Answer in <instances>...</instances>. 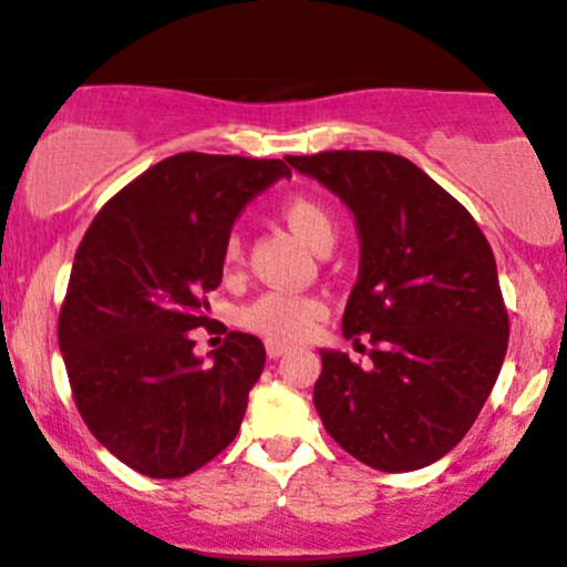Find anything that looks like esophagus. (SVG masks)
<instances>
[{"label": "esophagus", "mask_w": 567, "mask_h": 567, "mask_svg": "<svg viewBox=\"0 0 567 567\" xmlns=\"http://www.w3.org/2000/svg\"><path fill=\"white\" fill-rule=\"evenodd\" d=\"M266 353H268V359H279V355L288 353V344L277 342V339H268V342H266Z\"/></svg>", "instance_id": "34e87169"}]
</instances>
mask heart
<instances>
[{"label": "heart", "mask_w": 567, "mask_h": 567, "mask_svg": "<svg viewBox=\"0 0 567 567\" xmlns=\"http://www.w3.org/2000/svg\"><path fill=\"white\" fill-rule=\"evenodd\" d=\"M279 217L315 252H329L333 238H337V219H333L331 208L312 195L285 198L279 204ZM238 264H241V238L238 234H230L223 244V266L236 268ZM323 312V301L315 299V296L271 290V293H264L249 307H244L238 320H241L244 329L264 333L268 339H301L315 329Z\"/></svg>", "instance_id": "obj_1"}]
</instances>
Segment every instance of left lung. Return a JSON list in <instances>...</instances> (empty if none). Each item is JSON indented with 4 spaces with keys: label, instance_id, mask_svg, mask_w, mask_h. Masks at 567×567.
I'll list each match as a JSON object with an SVG mask.
<instances>
[{
    "label": "left lung",
    "instance_id": "1",
    "mask_svg": "<svg viewBox=\"0 0 567 567\" xmlns=\"http://www.w3.org/2000/svg\"><path fill=\"white\" fill-rule=\"evenodd\" d=\"M355 214L359 282L342 333L369 361L320 350L326 432L383 473L449 454L470 432L508 350V309L478 223L419 165L391 152L285 157Z\"/></svg>",
    "mask_w": 567,
    "mask_h": 567
}]
</instances>
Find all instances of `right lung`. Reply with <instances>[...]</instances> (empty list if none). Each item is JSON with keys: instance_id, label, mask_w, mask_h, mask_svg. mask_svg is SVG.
<instances>
[{"instance_id": "add662e5", "label": "right lung", "mask_w": 567, "mask_h": 567, "mask_svg": "<svg viewBox=\"0 0 567 567\" xmlns=\"http://www.w3.org/2000/svg\"><path fill=\"white\" fill-rule=\"evenodd\" d=\"M279 176L282 159L174 154L118 189L75 249L59 350L83 424L135 473L184 478L238 434L264 342L230 331L204 363L193 329L230 225Z\"/></svg>"}]
</instances>
